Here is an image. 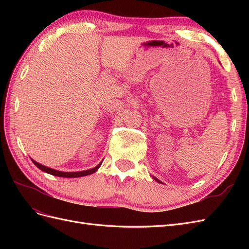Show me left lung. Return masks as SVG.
I'll list each match as a JSON object with an SVG mask.
<instances>
[{
  "label": "left lung",
  "instance_id": "1",
  "mask_svg": "<svg viewBox=\"0 0 249 249\" xmlns=\"http://www.w3.org/2000/svg\"><path fill=\"white\" fill-rule=\"evenodd\" d=\"M154 179H155V180H157V182H158V183H161V182H160V180H159V179H158L157 178H155V177H154Z\"/></svg>",
  "mask_w": 249,
  "mask_h": 249
}]
</instances>
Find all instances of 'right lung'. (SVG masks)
Wrapping results in <instances>:
<instances>
[{"label": "right lung", "mask_w": 249, "mask_h": 249, "mask_svg": "<svg viewBox=\"0 0 249 249\" xmlns=\"http://www.w3.org/2000/svg\"><path fill=\"white\" fill-rule=\"evenodd\" d=\"M32 162L36 165L37 167H38L40 170L50 173L52 176H55V177H61V178H80V177H85L88 175H91V173L95 172L97 169L100 168V166L102 165V162L95 166L94 168L91 169H88V170H84V171H77V172H63V171H59V170H55V169H52L50 167L47 166H43V165L37 163L36 161L32 160Z\"/></svg>", "instance_id": "right-lung-1"}]
</instances>
